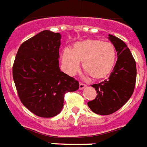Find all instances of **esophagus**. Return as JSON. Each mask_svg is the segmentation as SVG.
I'll use <instances>...</instances> for the list:
<instances>
[{"label":"esophagus","instance_id":"1","mask_svg":"<svg viewBox=\"0 0 147 147\" xmlns=\"http://www.w3.org/2000/svg\"><path fill=\"white\" fill-rule=\"evenodd\" d=\"M86 86V85L85 84V83H82V82H80V83H79V89H80V90L84 89Z\"/></svg>","mask_w":147,"mask_h":147}]
</instances>
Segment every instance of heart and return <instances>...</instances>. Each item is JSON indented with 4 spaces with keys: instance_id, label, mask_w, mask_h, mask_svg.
I'll return each instance as SVG.
<instances>
[{
    "instance_id": "1",
    "label": "heart",
    "mask_w": 147,
    "mask_h": 147,
    "mask_svg": "<svg viewBox=\"0 0 147 147\" xmlns=\"http://www.w3.org/2000/svg\"><path fill=\"white\" fill-rule=\"evenodd\" d=\"M116 58L117 52L112 43L98 39L76 42L71 50L65 48L61 54L62 64L68 74L76 72L79 62H82L83 71L93 80L108 76L115 67Z\"/></svg>"
}]
</instances>
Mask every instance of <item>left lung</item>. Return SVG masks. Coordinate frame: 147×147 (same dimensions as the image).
<instances>
[{
	"label": "left lung",
	"mask_w": 147,
	"mask_h": 147,
	"mask_svg": "<svg viewBox=\"0 0 147 147\" xmlns=\"http://www.w3.org/2000/svg\"><path fill=\"white\" fill-rule=\"evenodd\" d=\"M109 39L115 47L118 60L108 79L92 85L97 95L87 103L92 111L101 115L120 109L132 95L136 81V64L130 50L119 38L109 35Z\"/></svg>",
	"instance_id": "obj_1"
}]
</instances>
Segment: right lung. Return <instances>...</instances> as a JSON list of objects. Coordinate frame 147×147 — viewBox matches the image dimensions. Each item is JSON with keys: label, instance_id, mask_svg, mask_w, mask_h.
Returning <instances> with one entry per match:
<instances>
[{"label": "right lung", "instance_id": "obj_1", "mask_svg": "<svg viewBox=\"0 0 147 147\" xmlns=\"http://www.w3.org/2000/svg\"><path fill=\"white\" fill-rule=\"evenodd\" d=\"M61 35L44 30L22 43L13 64L18 97L34 115L51 118L61 112L66 93L79 89L76 79L60 71Z\"/></svg>", "mask_w": 147, "mask_h": 147}]
</instances>
